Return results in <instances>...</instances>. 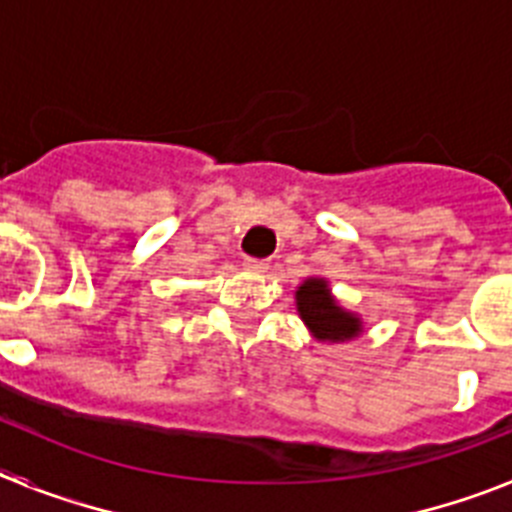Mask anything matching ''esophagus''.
<instances>
[{"instance_id": "1", "label": "esophagus", "mask_w": 512, "mask_h": 512, "mask_svg": "<svg viewBox=\"0 0 512 512\" xmlns=\"http://www.w3.org/2000/svg\"><path fill=\"white\" fill-rule=\"evenodd\" d=\"M243 266H246L248 271H264L269 264H266L264 259H253V256H246V259H243Z\"/></svg>"}]
</instances>
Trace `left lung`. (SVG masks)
<instances>
[{
    "mask_svg": "<svg viewBox=\"0 0 512 512\" xmlns=\"http://www.w3.org/2000/svg\"><path fill=\"white\" fill-rule=\"evenodd\" d=\"M297 310L315 338L323 341H348L361 333L359 318L336 305L323 279H307L297 289Z\"/></svg>",
    "mask_w": 512,
    "mask_h": 512,
    "instance_id": "8db88e82",
    "label": "left lung"
}]
</instances>
